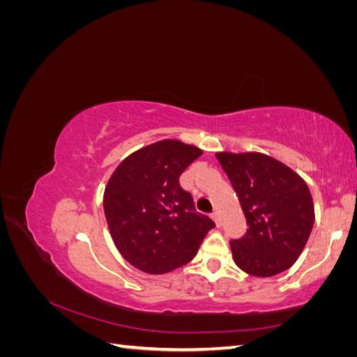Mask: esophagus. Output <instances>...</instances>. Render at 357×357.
I'll use <instances>...</instances> for the list:
<instances>
[{"label": "esophagus", "mask_w": 357, "mask_h": 357, "mask_svg": "<svg viewBox=\"0 0 357 357\" xmlns=\"http://www.w3.org/2000/svg\"><path fill=\"white\" fill-rule=\"evenodd\" d=\"M211 218H213V220L215 222V225H218V226H220V225H222V223H220V215H219V213H218V211L211 213Z\"/></svg>", "instance_id": "esophagus-1"}]
</instances>
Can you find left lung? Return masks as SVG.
Segmentation results:
<instances>
[{
  "label": "left lung",
  "mask_w": 357,
  "mask_h": 357,
  "mask_svg": "<svg viewBox=\"0 0 357 357\" xmlns=\"http://www.w3.org/2000/svg\"><path fill=\"white\" fill-rule=\"evenodd\" d=\"M238 195L248 229L231 241L234 261L253 277L286 271L304 250L314 225V204L305 180L271 156L219 152Z\"/></svg>",
  "instance_id": "obj_1"
}]
</instances>
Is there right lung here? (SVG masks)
<instances>
[{
	"label": "right lung",
	"instance_id": "obj_1",
	"mask_svg": "<svg viewBox=\"0 0 357 357\" xmlns=\"http://www.w3.org/2000/svg\"><path fill=\"white\" fill-rule=\"evenodd\" d=\"M202 155L197 146L160 139L126 156L104 190L114 245L147 274H167L197 256L214 222L198 213L180 176Z\"/></svg>",
	"mask_w": 357,
	"mask_h": 357
}]
</instances>
